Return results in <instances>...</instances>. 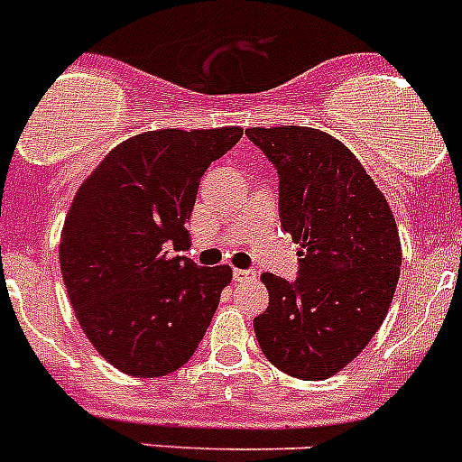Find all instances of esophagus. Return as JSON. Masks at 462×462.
I'll return each mask as SVG.
<instances>
[{"mask_svg": "<svg viewBox=\"0 0 462 462\" xmlns=\"http://www.w3.org/2000/svg\"><path fill=\"white\" fill-rule=\"evenodd\" d=\"M234 279H236V282H254V279H256V273H254V270L236 268L234 270Z\"/></svg>", "mask_w": 462, "mask_h": 462, "instance_id": "1", "label": "esophagus"}]
</instances>
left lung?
Returning a JSON list of instances; mask_svg holds the SVG:
<instances>
[{
    "instance_id": "obj_1",
    "label": "left lung",
    "mask_w": 462,
    "mask_h": 462,
    "mask_svg": "<svg viewBox=\"0 0 462 462\" xmlns=\"http://www.w3.org/2000/svg\"><path fill=\"white\" fill-rule=\"evenodd\" d=\"M279 173V219L300 245L295 283L263 273L254 332L270 364L304 380L348 366L383 325L401 273L387 199L346 143L304 125L249 128Z\"/></svg>"
}]
</instances>
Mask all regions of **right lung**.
<instances>
[{"mask_svg": "<svg viewBox=\"0 0 462 462\" xmlns=\"http://www.w3.org/2000/svg\"><path fill=\"white\" fill-rule=\"evenodd\" d=\"M243 128H162L112 148L75 194L59 240L68 298L91 346L124 374L180 369L213 320L231 268H199L189 247L203 171Z\"/></svg>", "mask_w": 462, "mask_h": 462, "instance_id": "1", "label": "right lung"}]
</instances>
